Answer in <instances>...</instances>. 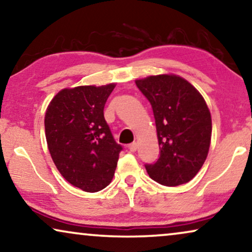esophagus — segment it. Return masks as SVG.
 <instances>
[{"label":"esophagus","instance_id":"obj_1","mask_svg":"<svg viewBox=\"0 0 252 252\" xmlns=\"http://www.w3.org/2000/svg\"><path fill=\"white\" fill-rule=\"evenodd\" d=\"M136 149H137L136 142H133V143L128 144V150L130 151V153H134V151H136Z\"/></svg>","mask_w":252,"mask_h":252}]
</instances>
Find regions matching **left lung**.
<instances>
[{
  "label": "left lung",
  "instance_id": "1",
  "mask_svg": "<svg viewBox=\"0 0 252 252\" xmlns=\"http://www.w3.org/2000/svg\"><path fill=\"white\" fill-rule=\"evenodd\" d=\"M135 84L153 108L159 158L146 164L149 177L168 187L190 181L204 164L211 142L209 108L191 84L174 74H159Z\"/></svg>",
  "mask_w": 252,
  "mask_h": 252
}]
</instances>
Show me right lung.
I'll return each mask as SVG.
<instances>
[{
	"label": "right lung",
	"mask_w": 252,
	"mask_h": 252,
	"mask_svg": "<svg viewBox=\"0 0 252 252\" xmlns=\"http://www.w3.org/2000/svg\"><path fill=\"white\" fill-rule=\"evenodd\" d=\"M115 84L61 91L48 105L44 129L48 149L65 180L88 192L111 182L123 147L104 119Z\"/></svg>",
	"instance_id": "add662e5"
}]
</instances>
